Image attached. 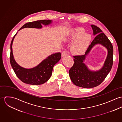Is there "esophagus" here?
Segmentation results:
<instances>
[{"instance_id":"34e87169","label":"esophagus","mask_w":122,"mask_h":122,"mask_svg":"<svg viewBox=\"0 0 122 122\" xmlns=\"http://www.w3.org/2000/svg\"><path fill=\"white\" fill-rule=\"evenodd\" d=\"M68 54H67V52L65 51H63L61 53V56L62 57H63V56H67Z\"/></svg>"}]
</instances>
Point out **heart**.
Returning <instances> with one entry per match:
<instances>
[{"label":"heart","instance_id":"1","mask_svg":"<svg viewBox=\"0 0 122 122\" xmlns=\"http://www.w3.org/2000/svg\"><path fill=\"white\" fill-rule=\"evenodd\" d=\"M91 38V35L85 34V30L83 29L78 28L66 40L75 41L71 46V52L74 55H81L86 52Z\"/></svg>","mask_w":122,"mask_h":122}]
</instances>
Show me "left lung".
Returning a JSON list of instances; mask_svg holds the SVG:
<instances>
[{
	"instance_id": "left-lung-1",
	"label": "left lung",
	"mask_w": 122,
	"mask_h": 122,
	"mask_svg": "<svg viewBox=\"0 0 122 122\" xmlns=\"http://www.w3.org/2000/svg\"><path fill=\"white\" fill-rule=\"evenodd\" d=\"M94 39L89 46L84 55L74 56V64L69 70L70 78L73 83L79 87L91 88L100 85L109 73L113 65V46L107 36L98 27L91 25ZM103 45L108 50V55L103 67L97 71L89 70L84 63L86 57L96 44Z\"/></svg>"
}]
</instances>
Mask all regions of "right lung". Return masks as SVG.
I'll list each match as a JSON object with an SVG mask.
<instances>
[{
	"mask_svg": "<svg viewBox=\"0 0 122 122\" xmlns=\"http://www.w3.org/2000/svg\"><path fill=\"white\" fill-rule=\"evenodd\" d=\"M52 22V20H44L28 22L25 24L20 29L25 28L41 29L42 24L48 25ZM17 32L13 37L10 45V61L11 66L18 77L22 82L32 85H42L47 82L51 76L53 66L61 58V53L56 52L48 56L38 65L31 69H25L18 64L15 61L13 53L12 45L14 39Z\"/></svg>",
	"mask_w": 122,
	"mask_h": 122,
	"instance_id": "1",
	"label": "right lung"
}]
</instances>
